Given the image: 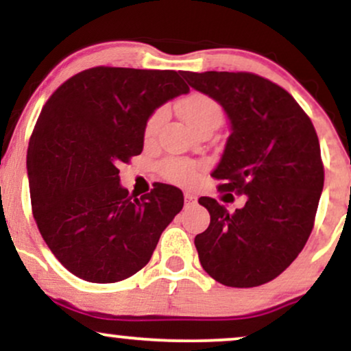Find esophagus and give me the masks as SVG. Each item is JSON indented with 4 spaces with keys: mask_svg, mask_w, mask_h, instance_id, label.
<instances>
[{
    "mask_svg": "<svg viewBox=\"0 0 351 351\" xmlns=\"http://www.w3.org/2000/svg\"><path fill=\"white\" fill-rule=\"evenodd\" d=\"M184 203H186V204H195L196 203V196L191 195V193H184Z\"/></svg>",
    "mask_w": 351,
    "mask_h": 351,
    "instance_id": "1",
    "label": "esophagus"
}]
</instances>
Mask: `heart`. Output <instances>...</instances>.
Listing matches in <instances>:
<instances>
[{
    "instance_id": "b5f03b06",
    "label": "heart",
    "mask_w": 351,
    "mask_h": 351,
    "mask_svg": "<svg viewBox=\"0 0 351 351\" xmlns=\"http://www.w3.org/2000/svg\"><path fill=\"white\" fill-rule=\"evenodd\" d=\"M180 110L183 119L193 130L198 132L199 128L206 127V125H219L223 119V108L215 99L209 97L206 94H191L186 99L180 102ZM167 119V108L160 107L152 112V115L147 119L145 123V140L152 142L156 138L160 128ZM198 163L191 162V160L184 158H171L163 160L160 163V173L165 180L171 181L176 184H191L198 176Z\"/></svg>"
}]
</instances>
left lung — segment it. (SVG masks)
Listing matches in <instances>:
<instances>
[{
  "mask_svg": "<svg viewBox=\"0 0 351 351\" xmlns=\"http://www.w3.org/2000/svg\"><path fill=\"white\" fill-rule=\"evenodd\" d=\"M181 75L226 110L231 135L211 176L221 181V193L245 196L234 213L215 198H199L211 216L195 237L199 263L219 284L257 287L295 261L313 229L325 176L317 132L272 80L252 72Z\"/></svg>",
  "mask_w": 351,
  "mask_h": 351,
  "instance_id": "obj_1",
  "label": "left lung"
}]
</instances>
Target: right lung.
Here are the masks:
<instances>
[{
    "mask_svg": "<svg viewBox=\"0 0 351 351\" xmlns=\"http://www.w3.org/2000/svg\"><path fill=\"white\" fill-rule=\"evenodd\" d=\"M188 90L181 71L99 66L67 79L43 107L27 148L31 208L47 247L79 279L134 276L183 208L171 184L130 195L119 165L142 153L152 112Z\"/></svg>",
    "mask_w": 351,
    "mask_h": 351,
    "instance_id": "right-lung-1",
    "label": "right lung"
}]
</instances>
